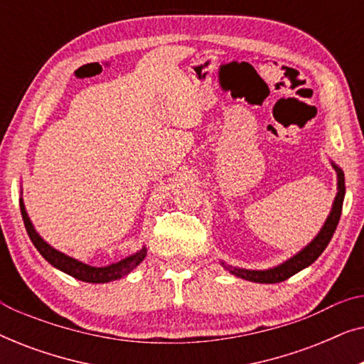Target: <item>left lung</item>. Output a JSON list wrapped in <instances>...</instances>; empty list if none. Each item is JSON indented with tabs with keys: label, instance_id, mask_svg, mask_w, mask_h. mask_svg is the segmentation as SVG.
Returning <instances> with one entry per match:
<instances>
[{
	"label": "left lung",
	"instance_id": "left-lung-1",
	"mask_svg": "<svg viewBox=\"0 0 364 364\" xmlns=\"http://www.w3.org/2000/svg\"><path fill=\"white\" fill-rule=\"evenodd\" d=\"M333 168L336 171L338 176V193L335 197V202H333L331 212L328 215L325 225L321 227V230L318 235L313 238V240L308 243V245L303 248L301 252H298L296 255H293L290 260H287L282 265L268 268V270H245V268H237V267H230L222 262V265L227 268L232 275L240 277L243 280H250V282H257V283H280L285 282L288 278L295 275L303 268L310 267L313 262L316 260L318 257L321 255L323 250H325L328 243H330L333 233L336 230L338 222H340L341 217V208H343V198H345V173L336 164H333Z\"/></svg>",
	"mask_w": 364,
	"mask_h": 364
}]
</instances>
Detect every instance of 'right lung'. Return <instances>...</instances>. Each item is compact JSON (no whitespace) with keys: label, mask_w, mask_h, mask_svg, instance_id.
<instances>
[{"label":"right lung","mask_w":364,"mask_h":364,"mask_svg":"<svg viewBox=\"0 0 364 364\" xmlns=\"http://www.w3.org/2000/svg\"><path fill=\"white\" fill-rule=\"evenodd\" d=\"M19 207H21V215H23V222L24 227H26V232L29 238H31L33 245L38 248V252L44 257V260H48L53 267H56L58 270H61L68 275H71L74 278L81 282H87V283H107L112 280H117V278H122L131 273L134 268H136L139 263H141L144 258H146V247H142V250H139L134 255L124 258V260L112 263V265L107 267H91L86 265V263L76 260V258L68 257L61 253L56 248H53L49 243H46L39 237V233L34 230L31 220H29L26 208H24L23 198H19Z\"/></svg>","instance_id":"obj_1"}]
</instances>
